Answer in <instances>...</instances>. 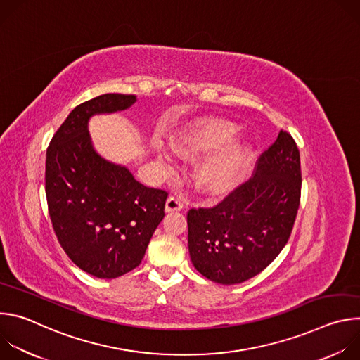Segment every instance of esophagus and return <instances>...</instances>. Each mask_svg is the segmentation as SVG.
<instances>
[{
	"label": "esophagus",
	"instance_id": "esophagus-1",
	"mask_svg": "<svg viewBox=\"0 0 360 360\" xmlns=\"http://www.w3.org/2000/svg\"><path fill=\"white\" fill-rule=\"evenodd\" d=\"M184 208V200L178 196H169L165 203V211L167 212H176Z\"/></svg>",
	"mask_w": 360,
	"mask_h": 360
}]
</instances>
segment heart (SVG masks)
Instances as JSON below:
<instances>
[{
  "instance_id": "obj_1",
  "label": "heart",
  "mask_w": 360,
  "mask_h": 360,
  "mask_svg": "<svg viewBox=\"0 0 360 360\" xmlns=\"http://www.w3.org/2000/svg\"><path fill=\"white\" fill-rule=\"evenodd\" d=\"M235 131V124L229 121L207 118L196 121L172 143L181 158H198L217 149L200 162L196 171L198 184L205 192H226L249 167L252 145L240 138L231 139ZM158 157L165 165L169 164L168 153L161 148H158Z\"/></svg>"
}]
</instances>
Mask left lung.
<instances>
[{
  "instance_id": "1",
  "label": "left lung",
  "mask_w": 360,
  "mask_h": 360,
  "mask_svg": "<svg viewBox=\"0 0 360 360\" xmlns=\"http://www.w3.org/2000/svg\"><path fill=\"white\" fill-rule=\"evenodd\" d=\"M300 157L281 131L259 157L253 178L214 208L188 212L195 269L212 282L242 283L262 272L286 245L300 200Z\"/></svg>"
}]
</instances>
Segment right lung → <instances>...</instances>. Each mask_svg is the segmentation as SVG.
Returning a JSON list of instances; mask_svg holds the SVG:
<instances>
[{
  "mask_svg": "<svg viewBox=\"0 0 360 360\" xmlns=\"http://www.w3.org/2000/svg\"><path fill=\"white\" fill-rule=\"evenodd\" d=\"M135 95L104 94L75 107L46 149L45 193L54 232L84 272L114 279L135 269L165 217L168 192L138 182L94 149L89 118L128 110Z\"/></svg>",
  "mask_w": 360,
  "mask_h": 360,
  "instance_id": "right-lung-1",
  "label": "right lung"
}]
</instances>
